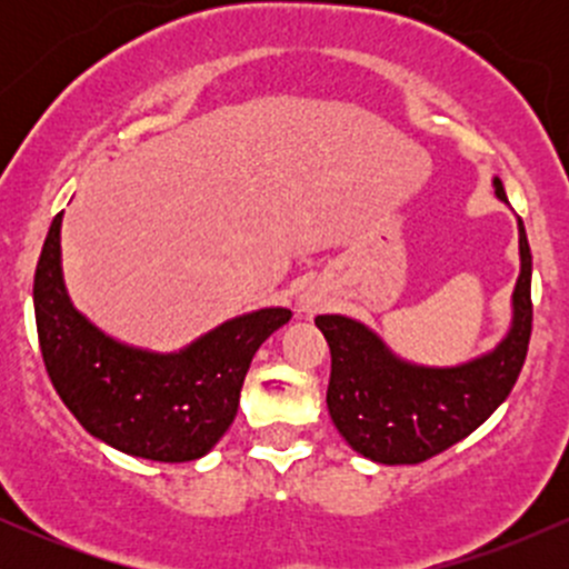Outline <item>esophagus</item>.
<instances>
[{"instance_id": "obj_1", "label": "esophagus", "mask_w": 569, "mask_h": 569, "mask_svg": "<svg viewBox=\"0 0 569 569\" xmlns=\"http://www.w3.org/2000/svg\"><path fill=\"white\" fill-rule=\"evenodd\" d=\"M299 302H302V310L305 312H318L323 307V299L318 297V293H305V297L299 299Z\"/></svg>"}]
</instances>
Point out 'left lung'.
Masks as SVG:
<instances>
[{
  "mask_svg": "<svg viewBox=\"0 0 569 569\" xmlns=\"http://www.w3.org/2000/svg\"><path fill=\"white\" fill-rule=\"evenodd\" d=\"M498 198H506L495 179ZM521 276L513 291V329L489 356L466 367H409L388 352L367 326L318 316L331 350L326 403L356 452L385 466H417L471 436L513 390L532 335V253L519 219Z\"/></svg>",
  "mask_w": 569,
  "mask_h": 569,
  "instance_id": "8db88e82",
  "label": "left lung"
}]
</instances>
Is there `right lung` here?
<instances>
[{
    "instance_id": "1",
    "label": "right lung",
    "mask_w": 569,
    "mask_h": 569,
    "mask_svg": "<svg viewBox=\"0 0 569 569\" xmlns=\"http://www.w3.org/2000/svg\"><path fill=\"white\" fill-rule=\"evenodd\" d=\"M34 316L50 382L88 433L143 460L187 462L232 426L253 352L291 312L234 318L173 356L126 348L69 305L58 213L37 262Z\"/></svg>"
}]
</instances>
